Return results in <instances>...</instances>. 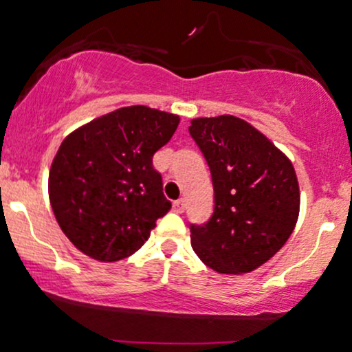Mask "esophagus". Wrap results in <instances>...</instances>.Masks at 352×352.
<instances>
[{
    "label": "esophagus",
    "mask_w": 352,
    "mask_h": 352,
    "mask_svg": "<svg viewBox=\"0 0 352 352\" xmlns=\"http://www.w3.org/2000/svg\"><path fill=\"white\" fill-rule=\"evenodd\" d=\"M173 208H175L176 213H183L184 208H186V201H184V198H179V200L173 203Z\"/></svg>",
    "instance_id": "34e87169"
}]
</instances>
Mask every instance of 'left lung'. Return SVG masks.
<instances>
[{"label":"left lung","instance_id":"8db88e82","mask_svg":"<svg viewBox=\"0 0 352 352\" xmlns=\"http://www.w3.org/2000/svg\"><path fill=\"white\" fill-rule=\"evenodd\" d=\"M190 135L205 155L215 195L208 222L190 227L191 248L217 273H251L283 248L298 220L292 161L232 115L195 118Z\"/></svg>","mask_w":352,"mask_h":352}]
</instances>
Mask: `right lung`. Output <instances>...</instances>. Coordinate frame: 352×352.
Wrapping results in <instances>:
<instances>
[{
  "label": "right lung",
  "instance_id": "obj_1",
  "mask_svg": "<svg viewBox=\"0 0 352 352\" xmlns=\"http://www.w3.org/2000/svg\"><path fill=\"white\" fill-rule=\"evenodd\" d=\"M179 117L135 104L79 126L49 173V198L64 234L86 256L115 263L139 251L171 201L152 155L171 140Z\"/></svg>",
  "mask_w": 352,
  "mask_h": 352
}]
</instances>
